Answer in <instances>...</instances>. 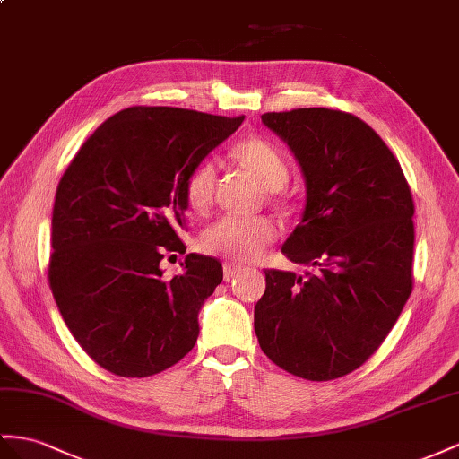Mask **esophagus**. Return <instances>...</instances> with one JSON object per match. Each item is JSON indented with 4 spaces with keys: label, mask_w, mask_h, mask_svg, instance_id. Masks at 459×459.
Wrapping results in <instances>:
<instances>
[{
    "label": "esophagus",
    "mask_w": 459,
    "mask_h": 459,
    "mask_svg": "<svg viewBox=\"0 0 459 459\" xmlns=\"http://www.w3.org/2000/svg\"><path fill=\"white\" fill-rule=\"evenodd\" d=\"M240 269H242L240 265L227 262L225 265H222V277H225V281H230L234 275H238V273H240Z\"/></svg>",
    "instance_id": "obj_1"
}]
</instances>
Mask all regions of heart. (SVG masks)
<instances>
[{
    "instance_id": "b5f03b06",
    "label": "heart",
    "mask_w": 459,
    "mask_h": 459,
    "mask_svg": "<svg viewBox=\"0 0 459 459\" xmlns=\"http://www.w3.org/2000/svg\"><path fill=\"white\" fill-rule=\"evenodd\" d=\"M234 155L250 169L267 190H279L289 180V162L275 143L265 137H246L234 147ZM217 167L213 160H204L186 180V202L195 213L209 209L215 194ZM277 229L267 217L225 215L199 234V246L211 255L229 257L234 262H248L260 255L273 242Z\"/></svg>"
}]
</instances>
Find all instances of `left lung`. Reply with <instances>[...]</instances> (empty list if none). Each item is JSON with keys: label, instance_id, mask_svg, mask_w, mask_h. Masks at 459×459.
Here are the masks:
<instances>
[{"label": "left lung", "instance_id": "left-lung-1", "mask_svg": "<svg viewBox=\"0 0 459 459\" xmlns=\"http://www.w3.org/2000/svg\"><path fill=\"white\" fill-rule=\"evenodd\" d=\"M262 122L307 180L302 221L281 252L310 272L265 269L257 342L304 380L342 378L382 345L413 290V197L390 147L357 116L297 108Z\"/></svg>", "mask_w": 459, "mask_h": 459}]
</instances>
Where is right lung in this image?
Wrapping results in <instances>:
<instances>
[{
	"label": "right lung",
	"instance_id": "right-lung-1",
	"mask_svg": "<svg viewBox=\"0 0 459 459\" xmlns=\"http://www.w3.org/2000/svg\"><path fill=\"white\" fill-rule=\"evenodd\" d=\"M244 116L132 107L97 127L56 190L48 281L69 332L104 370L145 378L197 342V314L222 281L213 257L186 254V180Z\"/></svg>",
	"mask_w": 459,
	"mask_h": 459
}]
</instances>
